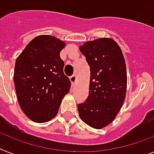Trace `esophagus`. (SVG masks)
Instances as JSON below:
<instances>
[{"mask_svg": "<svg viewBox=\"0 0 154 154\" xmlns=\"http://www.w3.org/2000/svg\"><path fill=\"white\" fill-rule=\"evenodd\" d=\"M69 79H70V81H71V82H72V84L74 85L75 82V81H76V76L75 75H73L71 76Z\"/></svg>", "mask_w": 154, "mask_h": 154, "instance_id": "esophagus-1", "label": "esophagus"}]
</instances>
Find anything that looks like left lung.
Masks as SVG:
<instances>
[{
  "instance_id": "8db88e82",
  "label": "left lung",
  "mask_w": 154,
  "mask_h": 154,
  "mask_svg": "<svg viewBox=\"0 0 154 154\" xmlns=\"http://www.w3.org/2000/svg\"><path fill=\"white\" fill-rule=\"evenodd\" d=\"M91 70L89 95L78 105L82 121L101 129L113 121L127 91L126 63L121 49L113 39L101 38L80 45Z\"/></svg>"
}]
</instances>
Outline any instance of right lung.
I'll use <instances>...</instances> for the list:
<instances>
[{
  "mask_svg": "<svg viewBox=\"0 0 154 154\" xmlns=\"http://www.w3.org/2000/svg\"><path fill=\"white\" fill-rule=\"evenodd\" d=\"M65 42L51 35L31 40L16 60L14 83L19 105L34 122L45 123L59 111L71 82L60 53Z\"/></svg>",
  "mask_w": 154,
  "mask_h": 154,
  "instance_id": "1",
  "label": "right lung"
}]
</instances>
